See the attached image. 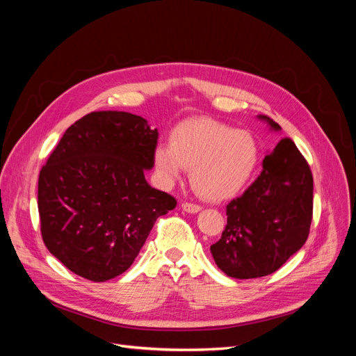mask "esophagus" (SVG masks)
Returning a JSON list of instances; mask_svg holds the SVG:
<instances>
[{
	"label": "esophagus",
	"instance_id": "34e87169",
	"mask_svg": "<svg viewBox=\"0 0 356 356\" xmlns=\"http://www.w3.org/2000/svg\"><path fill=\"white\" fill-rule=\"evenodd\" d=\"M181 208L184 209L186 212H190V213H196L202 209L200 204H196V203H190V202H184L181 204Z\"/></svg>",
	"mask_w": 356,
	"mask_h": 356
}]
</instances>
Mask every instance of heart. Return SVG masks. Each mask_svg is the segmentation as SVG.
Here are the masks:
<instances>
[{
  "mask_svg": "<svg viewBox=\"0 0 356 356\" xmlns=\"http://www.w3.org/2000/svg\"><path fill=\"white\" fill-rule=\"evenodd\" d=\"M260 160L254 136L229 124L196 118L178 124L170 134V145L160 144L154 163L166 184L190 169L191 184L208 200H224L250 182Z\"/></svg>",
  "mask_w": 356,
  "mask_h": 356,
  "instance_id": "obj_1",
  "label": "heart"
}]
</instances>
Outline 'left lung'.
<instances>
[{
    "label": "left lung",
    "mask_w": 356,
    "mask_h": 356,
    "mask_svg": "<svg viewBox=\"0 0 356 356\" xmlns=\"http://www.w3.org/2000/svg\"><path fill=\"white\" fill-rule=\"evenodd\" d=\"M275 131L281 126L260 115ZM215 263L236 279L276 272L307 241L314 215V177L293 139L282 138L263 160V172L227 208Z\"/></svg>",
    "instance_id": "1"
}]
</instances>
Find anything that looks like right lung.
<instances>
[{"instance_id": "right-lung-1", "label": "right lung", "mask_w": 356, "mask_h": 356, "mask_svg": "<svg viewBox=\"0 0 356 356\" xmlns=\"http://www.w3.org/2000/svg\"><path fill=\"white\" fill-rule=\"evenodd\" d=\"M157 129L124 111H93L71 124L38 177L42 242L71 272L93 282L135 261L175 197L148 184Z\"/></svg>"}]
</instances>
